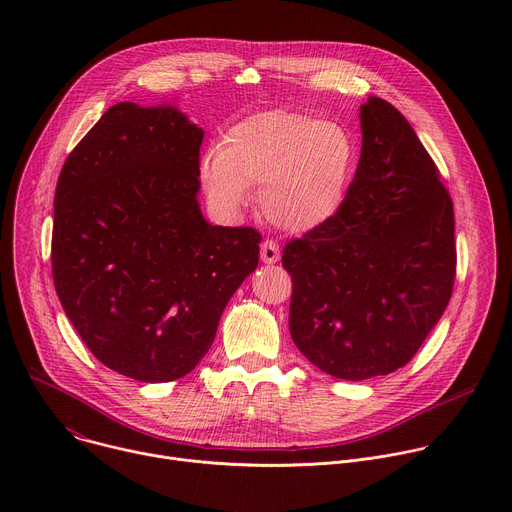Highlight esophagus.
I'll list each match as a JSON object with an SVG mask.
<instances>
[{"label": "esophagus", "instance_id": "1", "mask_svg": "<svg viewBox=\"0 0 512 512\" xmlns=\"http://www.w3.org/2000/svg\"><path fill=\"white\" fill-rule=\"evenodd\" d=\"M279 257H281L279 245L275 241H271V239H265L261 243V261L267 263V265H273V263L279 261Z\"/></svg>", "mask_w": 512, "mask_h": 512}]
</instances>
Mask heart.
<instances>
[{"label":"heart","mask_w":512,"mask_h":512,"mask_svg":"<svg viewBox=\"0 0 512 512\" xmlns=\"http://www.w3.org/2000/svg\"><path fill=\"white\" fill-rule=\"evenodd\" d=\"M350 133L316 117L265 111L233 125L223 145L200 160L210 200L235 212L261 186L259 204L269 223L287 233H310L340 210L354 170Z\"/></svg>","instance_id":"1"}]
</instances>
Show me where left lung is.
Returning <instances> with one entry per match:
<instances>
[{"label": "left lung", "instance_id": "1", "mask_svg": "<svg viewBox=\"0 0 512 512\" xmlns=\"http://www.w3.org/2000/svg\"><path fill=\"white\" fill-rule=\"evenodd\" d=\"M362 150L340 210L289 241V332L320 371L364 381L413 358L456 277L454 204L409 121L385 99L360 105Z\"/></svg>", "mask_w": 512, "mask_h": 512}]
</instances>
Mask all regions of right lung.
Wrapping results in <instances>:
<instances>
[{
  "label": "right lung",
  "instance_id": "1",
  "mask_svg": "<svg viewBox=\"0 0 512 512\" xmlns=\"http://www.w3.org/2000/svg\"><path fill=\"white\" fill-rule=\"evenodd\" d=\"M204 131L174 105L117 103L66 158L52 277L89 350L141 383L188 375L214 342L261 235L202 216Z\"/></svg>",
  "mask_w": 512,
  "mask_h": 512
}]
</instances>
